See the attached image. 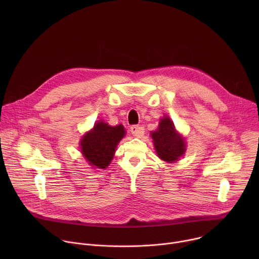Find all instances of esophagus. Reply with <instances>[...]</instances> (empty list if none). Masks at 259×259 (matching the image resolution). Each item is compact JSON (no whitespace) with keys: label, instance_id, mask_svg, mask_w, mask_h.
Masks as SVG:
<instances>
[{"label":"esophagus","instance_id":"obj_1","mask_svg":"<svg viewBox=\"0 0 259 259\" xmlns=\"http://www.w3.org/2000/svg\"><path fill=\"white\" fill-rule=\"evenodd\" d=\"M130 132L135 136V137H141L144 134V128L138 125H132L130 127Z\"/></svg>","mask_w":259,"mask_h":259}]
</instances>
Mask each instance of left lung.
I'll return each mask as SVG.
<instances>
[{
	"label": "left lung",
	"instance_id": "8db88e82",
	"mask_svg": "<svg viewBox=\"0 0 259 259\" xmlns=\"http://www.w3.org/2000/svg\"><path fill=\"white\" fill-rule=\"evenodd\" d=\"M154 144L159 158L166 162H174L186 152L183 138L175 131L172 121L164 117L157 131L152 132Z\"/></svg>",
	"mask_w": 259,
	"mask_h": 259
}]
</instances>
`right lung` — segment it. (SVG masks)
<instances>
[{
    "label": "right lung",
    "mask_w": 259,
    "mask_h": 259,
    "mask_svg": "<svg viewBox=\"0 0 259 259\" xmlns=\"http://www.w3.org/2000/svg\"><path fill=\"white\" fill-rule=\"evenodd\" d=\"M124 135L122 125L112 127L102 121L97 122L81 141L82 154L91 166L104 169L112 161L116 147Z\"/></svg>",
    "instance_id": "add662e5"
}]
</instances>
